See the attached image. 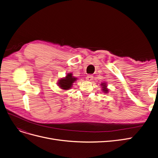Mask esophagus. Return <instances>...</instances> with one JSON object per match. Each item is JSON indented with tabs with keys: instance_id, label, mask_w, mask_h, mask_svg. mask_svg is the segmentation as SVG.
<instances>
[{
	"instance_id": "34e87169",
	"label": "esophagus",
	"mask_w": 158,
	"mask_h": 158,
	"mask_svg": "<svg viewBox=\"0 0 158 158\" xmlns=\"http://www.w3.org/2000/svg\"><path fill=\"white\" fill-rule=\"evenodd\" d=\"M93 76H92V75H91V74H89V75H87V77H86V80H87V81H91V80H93Z\"/></svg>"
}]
</instances>
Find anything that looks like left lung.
I'll use <instances>...</instances> for the list:
<instances>
[{
    "mask_svg": "<svg viewBox=\"0 0 158 158\" xmlns=\"http://www.w3.org/2000/svg\"><path fill=\"white\" fill-rule=\"evenodd\" d=\"M101 85H102V88H103L102 90H103V91H104L105 93H108V89H107V88H106V84H101Z\"/></svg>",
    "mask_w": 158,
    "mask_h": 158,
    "instance_id": "1",
    "label": "left lung"
}]
</instances>
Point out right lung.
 <instances>
[{
    "instance_id": "obj_1",
    "label": "right lung",
    "mask_w": 158,
    "mask_h": 158,
    "mask_svg": "<svg viewBox=\"0 0 158 158\" xmlns=\"http://www.w3.org/2000/svg\"><path fill=\"white\" fill-rule=\"evenodd\" d=\"M77 80V78H74L71 73L67 74L66 77L62 78L58 81V85L62 89H69L73 85L74 81Z\"/></svg>"
}]
</instances>
